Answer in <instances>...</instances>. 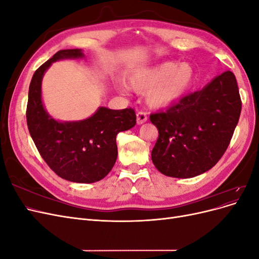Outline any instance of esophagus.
I'll list each match as a JSON object with an SVG mask.
<instances>
[{
    "instance_id": "34e87169",
    "label": "esophagus",
    "mask_w": 259,
    "mask_h": 259,
    "mask_svg": "<svg viewBox=\"0 0 259 259\" xmlns=\"http://www.w3.org/2000/svg\"><path fill=\"white\" fill-rule=\"evenodd\" d=\"M136 121H137V124L138 125H142V124H144L146 121H147V114L145 113V112H138L137 114H136Z\"/></svg>"
}]
</instances>
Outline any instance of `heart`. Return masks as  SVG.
<instances>
[{
	"mask_svg": "<svg viewBox=\"0 0 259 259\" xmlns=\"http://www.w3.org/2000/svg\"><path fill=\"white\" fill-rule=\"evenodd\" d=\"M195 76V69L189 62L163 61L133 69L126 80L131 90L147 93V105L159 110L182 99L192 89Z\"/></svg>",
	"mask_w": 259,
	"mask_h": 259,
	"instance_id": "heart-1",
	"label": "heart"
}]
</instances>
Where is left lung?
Segmentation results:
<instances>
[{
    "label": "left lung",
    "instance_id": "1",
    "mask_svg": "<svg viewBox=\"0 0 259 259\" xmlns=\"http://www.w3.org/2000/svg\"><path fill=\"white\" fill-rule=\"evenodd\" d=\"M236 76L225 71L165 112L150 115L159 131L151 159L163 175L191 178L213 167L228 148L241 113Z\"/></svg>",
    "mask_w": 259,
    "mask_h": 259
}]
</instances>
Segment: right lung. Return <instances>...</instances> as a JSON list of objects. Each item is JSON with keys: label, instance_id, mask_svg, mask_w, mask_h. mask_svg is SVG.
<instances>
[{"label": "right lung", "instance_id": "obj_1", "mask_svg": "<svg viewBox=\"0 0 259 259\" xmlns=\"http://www.w3.org/2000/svg\"><path fill=\"white\" fill-rule=\"evenodd\" d=\"M80 49L62 50L38 68L29 86L27 124L38 152L59 177L77 184H92L105 178L117 158L116 135L136 124L133 109L112 110L99 107L80 121H59L46 111L42 80L53 62L82 59Z\"/></svg>", "mask_w": 259, "mask_h": 259}]
</instances>
